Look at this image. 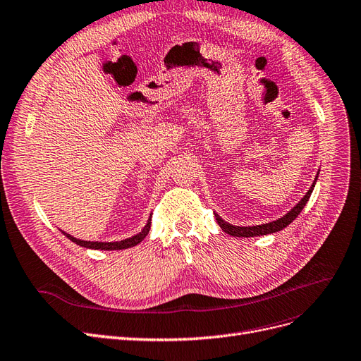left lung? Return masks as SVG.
Returning <instances> with one entry per match:
<instances>
[{
  "label": "left lung",
  "instance_id": "left-lung-1",
  "mask_svg": "<svg viewBox=\"0 0 361 361\" xmlns=\"http://www.w3.org/2000/svg\"><path fill=\"white\" fill-rule=\"evenodd\" d=\"M317 177H318V176H317ZM315 181H317V178H315ZM315 181L312 183V185H311V189L308 190V193H306V195L300 199V202H299L295 208H293L291 211H288L284 217L278 219V220H275V221L266 223V224H259V226H248V228H241V226H232V224H229V223H226V221L221 220V217H219L217 214H216V220H217V223L220 224V228H221L226 233H229V235H232V236H239V238L262 236V235H269V233L279 232V231H283L284 228H287V226L300 214V211L303 209V207L306 205V202H308V199H310V196H311V193H312V190H314V188H315Z\"/></svg>",
  "mask_w": 361,
  "mask_h": 361
}]
</instances>
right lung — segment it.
<instances>
[{
    "label": "right lung",
    "mask_w": 361,
    "mask_h": 361,
    "mask_svg": "<svg viewBox=\"0 0 361 361\" xmlns=\"http://www.w3.org/2000/svg\"><path fill=\"white\" fill-rule=\"evenodd\" d=\"M150 224H152V216H150L149 221H147L145 228H144L138 235L132 236V238H128V239H123V241H118V243H90V241H82V239H77V238H74V236H71V235H68V233H65V232H63V235H65L66 238H68L70 241L75 243V244L80 245V247H85V248H92V250H109V251H113V250H125V248H130V247H133V245L140 244V243L142 241V239L147 236V233H149Z\"/></svg>",
    "instance_id": "right-lung-1"
}]
</instances>
